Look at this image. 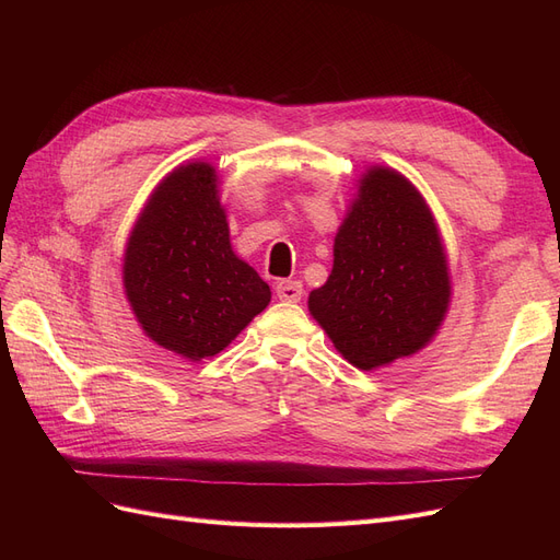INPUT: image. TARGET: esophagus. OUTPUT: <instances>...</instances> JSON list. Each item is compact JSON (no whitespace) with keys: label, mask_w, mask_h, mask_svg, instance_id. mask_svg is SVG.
<instances>
[{"label":"esophagus","mask_w":560,"mask_h":560,"mask_svg":"<svg viewBox=\"0 0 560 560\" xmlns=\"http://www.w3.org/2000/svg\"><path fill=\"white\" fill-rule=\"evenodd\" d=\"M276 294H278L280 301L296 303V301H301V296H303V287H301V282H296V280H280V282L276 284Z\"/></svg>","instance_id":"obj_1"}]
</instances>
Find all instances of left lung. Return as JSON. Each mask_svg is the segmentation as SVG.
Returning a JSON list of instances; mask_svg holds the SVG:
<instances>
[{
	"label": "left lung",
	"mask_w": 560,
	"mask_h": 560,
	"mask_svg": "<svg viewBox=\"0 0 560 560\" xmlns=\"http://www.w3.org/2000/svg\"><path fill=\"white\" fill-rule=\"evenodd\" d=\"M354 189L308 311L343 360L374 371L432 341L453 290L442 233L416 186L395 167L369 165Z\"/></svg>",
	"instance_id": "1"
}]
</instances>
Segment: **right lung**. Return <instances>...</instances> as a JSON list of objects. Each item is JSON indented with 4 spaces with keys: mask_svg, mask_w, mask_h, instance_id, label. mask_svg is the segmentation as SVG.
Listing matches in <instances>:
<instances>
[{
    "mask_svg": "<svg viewBox=\"0 0 560 560\" xmlns=\"http://www.w3.org/2000/svg\"><path fill=\"white\" fill-rule=\"evenodd\" d=\"M124 290L156 346L189 362L222 352L270 303L231 247L217 167L189 161L147 198L124 252Z\"/></svg>",
    "mask_w": 560,
    "mask_h": 560,
    "instance_id": "obj_1",
    "label": "right lung"
}]
</instances>
